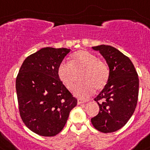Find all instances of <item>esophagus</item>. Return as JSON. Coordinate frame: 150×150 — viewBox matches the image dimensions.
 <instances>
[{
    "mask_svg": "<svg viewBox=\"0 0 150 150\" xmlns=\"http://www.w3.org/2000/svg\"><path fill=\"white\" fill-rule=\"evenodd\" d=\"M88 102V100H84V99L79 98L78 99V103L79 104H81V103H84Z\"/></svg>",
    "mask_w": 150,
    "mask_h": 150,
    "instance_id": "1",
    "label": "esophagus"
}]
</instances>
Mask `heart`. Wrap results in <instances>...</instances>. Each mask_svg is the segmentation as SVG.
Returning a JSON list of instances; mask_svg holds the SVG:
<instances>
[{
	"mask_svg": "<svg viewBox=\"0 0 150 150\" xmlns=\"http://www.w3.org/2000/svg\"><path fill=\"white\" fill-rule=\"evenodd\" d=\"M83 69L80 75L81 82L77 84L73 93L80 97H88L94 89L102 90L107 84L109 79V69L105 62L99 60L98 57L88 51L75 52L71 61H62L57 69V75L62 84L71 90L75 85V73Z\"/></svg>",
	"mask_w": 150,
	"mask_h": 150,
	"instance_id": "b5f03b06",
	"label": "heart"
}]
</instances>
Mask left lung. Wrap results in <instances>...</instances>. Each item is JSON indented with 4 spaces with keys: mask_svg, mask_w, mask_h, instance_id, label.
Returning <instances> with one entry per match:
<instances>
[{
    "mask_svg": "<svg viewBox=\"0 0 150 150\" xmlns=\"http://www.w3.org/2000/svg\"><path fill=\"white\" fill-rule=\"evenodd\" d=\"M104 57L109 68V79L95 97L100 112L91 118L93 127L103 133L122 128L134 112L139 93V79L131 59L109 45L92 47Z\"/></svg>",
    "mask_w": 150,
    "mask_h": 150,
    "instance_id": "8db88e82",
    "label": "left lung"
}]
</instances>
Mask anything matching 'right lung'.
Here are the masks:
<instances>
[{
  "label": "right lung",
  "instance_id": "right-lung-1",
  "mask_svg": "<svg viewBox=\"0 0 150 150\" xmlns=\"http://www.w3.org/2000/svg\"><path fill=\"white\" fill-rule=\"evenodd\" d=\"M69 52L67 48H42L25 59L16 77L21 118L28 129L41 136L59 134L77 105V99L57 75L59 64Z\"/></svg>",
  "mask_w": 150,
  "mask_h": 150
}]
</instances>
